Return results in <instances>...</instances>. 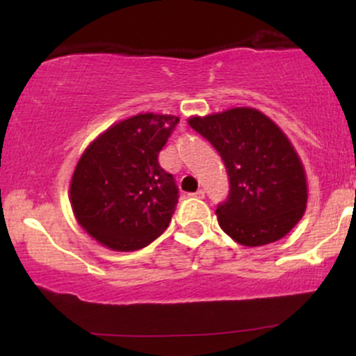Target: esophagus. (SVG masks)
I'll use <instances>...</instances> for the list:
<instances>
[{
    "instance_id": "obj_1",
    "label": "esophagus",
    "mask_w": 356,
    "mask_h": 356,
    "mask_svg": "<svg viewBox=\"0 0 356 356\" xmlns=\"http://www.w3.org/2000/svg\"><path fill=\"white\" fill-rule=\"evenodd\" d=\"M204 195H206L204 189H199L197 192H194V197H197V199H204Z\"/></svg>"
}]
</instances>
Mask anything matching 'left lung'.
I'll return each instance as SVG.
<instances>
[{"instance_id":"8db88e82","label":"left lung","mask_w":356,"mask_h":356,"mask_svg":"<svg viewBox=\"0 0 356 356\" xmlns=\"http://www.w3.org/2000/svg\"><path fill=\"white\" fill-rule=\"evenodd\" d=\"M187 122L214 145L229 175V197L216 209L220 229L248 248L284 238L303 218L308 181L280 125L252 107L192 115Z\"/></svg>"}]
</instances>
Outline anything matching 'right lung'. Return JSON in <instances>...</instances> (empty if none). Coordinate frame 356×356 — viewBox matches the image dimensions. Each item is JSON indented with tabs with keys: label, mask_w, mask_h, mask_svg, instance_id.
<instances>
[{
	"label": "right lung",
	"mask_w": 356,
	"mask_h": 356,
	"mask_svg": "<svg viewBox=\"0 0 356 356\" xmlns=\"http://www.w3.org/2000/svg\"><path fill=\"white\" fill-rule=\"evenodd\" d=\"M177 122L169 113H137L104 130L80 155L70 181L72 211L104 248L137 251L169 226L179 189L159 152Z\"/></svg>",
	"instance_id": "right-lung-1"
}]
</instances>
